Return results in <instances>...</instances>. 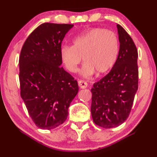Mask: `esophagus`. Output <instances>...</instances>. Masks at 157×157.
Here are the masks:
<instances>
[{
	"instance_id": "esophagus-1",
	"label": "esophagus",
	"mask_w": 157,
	"mask_h": 157,
	"mask_svg": "<svg viewBox=\"0 0 157 157\" xmlns=\"http://www.w3.org/2000/svg\"><path fill=\"white\" fill-rule=\"evenodd\" d=\"M78 86L80 89H86V88H87L88 83L86 82H85L84 80H79Z\"/></svg>"
}]
</instances>
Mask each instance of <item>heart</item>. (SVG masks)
Segmentation results:
<instances>
[{"label": "heart", "mask_w": 157, "mask_h": 157, "mask_svg": "<svg viewBox=\"0 0 157 157\" xmlns=\"http://www.w3.org/2000/svg\"><path fill=\"white\" fill-rule=\"evenodd\" d=\"M119 46L115 32L102 28H91L77 35L73 39V46H63L60 57L71 73L77 72L82 57L85 63L80 74L89 77L95 71L100 75L112 68L117 58Z\"/></svg>", "instance_id": "1"}]
</instances>
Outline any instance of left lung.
<instances>
[{
  "instance_id": "obj_1",
  "label": "left lung",
  "mask_w": 157,
  "mask_h": 157,
  "mask_svg": "<svg viewBox=\"0 0 157 157\" xmlns=\"http://www.w3.org/2000/svg\"><path fill=\"white\" fill-rule=\"evenodd\" d=\"M120 41L117 59L110 72L94 84L91 112L96 125L111 128L128 117L138 89V52L134 41L117 25Z\"/></svg>"
}]
</instances>
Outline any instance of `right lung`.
Returning <instances> with one entry per match:
<instances>
[{"mask_svg":"<svg viewBox=\"0 0 157 157\" xmlns=\"http://www.w3.org/2000/svg\"><path fill=\"white\" fill-rule=\"evenodd\" d=\"M73 24L44 23L27 37L19 58L21 96L29 116L41 129L66 121L78 93L77 81L61 66L60 48Z\"/></svg>","mask_w":157,"mask_h":157,"instance_id":"add662e5","label":"right lung"}]
</instances>
